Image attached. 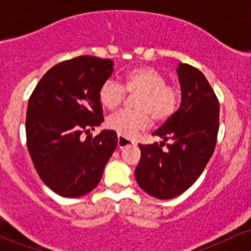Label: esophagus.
I'll return each mask as SVG.
<instances>
[{
  "label": "esophagus",
  "mask_w": 251,
  "mask_h": 251,
  "mask_svg": "<svg viewBox=\"0 0 251 251\" xmlns=\"http://www.w3.org/2000/svg\"><path fill=\"white\" fill-rule=\"evenodd\" d=\"M132 144H133V140H132L131 138L124 137V135L118 134V146H119L120 149L126 148V146L132 145Z\"/></svg>",
  "instance_id": "esophagus-1"
}]
</instances>
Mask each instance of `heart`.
<instances>
[{
	"instance_id": "obj_1",
	"label": "heart",
	"mask_w": 251,
	"mask_h": 251,
	"mask_svg": "<svg viewBox=\"0 0 251 251\" xmlns=\"http://www.w3.org/2000/svg\"><path fill=\"white\" fill-rule=\"evenodd\" d=\"M127 93L138 94L134 99L137 109H123L107 119L108 127L124 137H132L148 128L152 118L158 123L166 122L178 109L181 97L179 87L166 82L163 73L142 66L126 72L124 83L112 77L105 80L99 88V100L103 107L116 109L123 105Z\"/></svg>"
}]
</instances>
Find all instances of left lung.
<instances>
[{"instance_id": "left-lung-1", "label": "left lung", "mask_w": 251, "mask_h": 251, "mask_svg": "<svg viewBox=\"0 0 251 251\" xmlns=\"http://www.w3.org/2000/svg\"><path fill=\"white\" fill-rule=\"evenodd\" d=\"M178 75L181 103L178 111L153 135L165 144H139V164L135 179L144 191L159 200H169L188 190L205 169L217 142L220 102L201 71L180 63Z\"/></svg>"}]
</instances>
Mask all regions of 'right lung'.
I'll return each instance as SVG.
<instances>
[{
    "label": "right lung",
    "instance_id": "add662e5",
    "mask_svg": "<svg viewBox=\"0 0 251 251\" xmlns=\"http://www.w3.org/2000/svg\"><path fill=\"white\" fill-rule=\"evenodd\" d=\"M112 72L109 59L76 56L47 71L29 98L28 152L43 183L62 197L96 188L117 148L113 129L89 134L103 120L99 88Z\"/></svg>",
    "mask_w": 251,
    "mask_h": 251
}]
</instances>
